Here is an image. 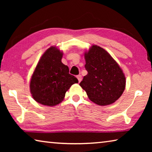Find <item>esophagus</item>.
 Returning a JSON list of instances; mask_svg holds the SVG:
<instances>
[{
    "instance_id": "34e87169",
    "label": "esophagus",
    "mask_w": 152,
    "mask_h": 152,
    "mask_svg": "<svg viewBox=\"0 0 152 152\" xmlns=\"http://www.w3.org/2000/svg\"><path fill=\"white\" fill-rule=\"evenodd\" d=\"M77 78H78V82H80L82 80V76L81 75L77 76Z\"/></svg>"
}]
</instances>
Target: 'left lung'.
I'll list each match as a JSON object with an SVG mask.
<instances>
[{
    "label": "left lung",
    "instance_id": "obj_1",
    "mask_svg": "<svg viewBox=\"0 0 152 152\" xmlns=\"http://www.w3.org/2000/svg\"><path fill=\"white\" fill-rule=\"evenodd\" d=\"M88 74L80 83L88 98L100 106L113 103L119 99L125 88V77L111 56L94 45L84 53Z\"/></svg>",
    "mask_w": 152,
    "mask_h": 152
}]
</instances>
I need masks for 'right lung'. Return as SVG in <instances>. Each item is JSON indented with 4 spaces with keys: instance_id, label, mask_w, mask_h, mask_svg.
Segmentation results:
<instances>
[{
    "instance_id": "add662e5",
    "label": "right lung",
    "mask_w": 152,
    "mask_h": 152,
    "mask_svg": "<svg viewBox=\"0 0 152 152\" xmlns=\"http://www.w3.org/2000/svg\"><path fill=\"white\" fill-rule=\"evenodd\" d=\"M63 53L51 47L43 53L31 76L30 91L36 102L53 107L63 101L66 92L78 83L75 76L69 74L68 67L61 62Z\"/></svg>"
}]
</instances>
